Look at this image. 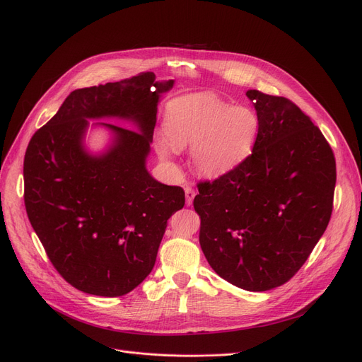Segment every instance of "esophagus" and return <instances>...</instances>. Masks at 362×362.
Segmentation results:
<instances>
[{
  "instance_id": "esophagus-1",
  "label": "esophagus",
  "mask_w": 362,
  "mask_h": 362,
  "mask_svg": "<svg viewBox=\"0 0 362 362\" xmlns=\"http://www.w3.org/2000/svg\"><path fill=\"white\" fill-rule=\"evenodd\" d=\"M197 192L194 191V189L191 186H186L185 187V197H186V205H191L194 202V198H195Z\"/></svg>"
}]
</instances>
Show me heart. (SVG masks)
<instances>
[{"instance_id":"1","label":"heart","mask_w":362,"mask_h":362,"mask_svg":"<svg viewBox=\"0 0 362 362\" xmlns=\"http://www.w3.org/2000/svg\"><path fill=\"white\" fill-rule=\"evenodd\" d=\"M261 132L258 112L235 105L214 93L186 95L171 103L164 122V139L157 142L163 160L171 148H192L195 168L208 177L230 173L252 156Z\"/></svg>"}]
</instances>
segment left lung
Wrapping results in <instances>:
<instances>
[{
  "instance_id": "8db88e82",
  "label": "left lung",
  "mask_w": 362,
  "mask_h": 362,
  "mask_svg": "<svg viewBox=\"0 0 362 362\" xmlns=\"http://www.w3.org/2000/svg\"><path fill=\"white\" fill-rule=\"evenodd\" d=\"M259 116L252 156L198 185L199 243L211 269L235 286L264 292L286 283L325 233L333 210L336 161L298 105L246 92Z\"/></svg>"
}]
</instances>
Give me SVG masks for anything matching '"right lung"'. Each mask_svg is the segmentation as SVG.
Returning <instances> with one entry per match:
<instances>
[{"mask_svg": "<svg viewBox=\"0 0 362 362\" xmlns=\"http://www.w3.org/2000/svg\"><path fill=\"white\" fill-rule=\"evenodd\" d=\"M175 81L144 71L73 90L32 136L23 164L25 205L55 270L73 288L122 296L154 267L167 220L185 205L180 186L149 175L157 107ZM116 118L130 129L90 119ZM103 127L110 142L92 153L84 139Z\"/></svg>", "mask_w": 362, "mask_h": 362, "instance_id": "right-lung-1", "label": "right lung"}]
</instances>
